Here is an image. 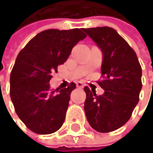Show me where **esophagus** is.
I'll use <instances>...</instances> for the list:
<instances>
[{
  "label": "esophagus",
  "mask_w": 153,
  "mask_h": 153,
  "mask_svg": "<svg viewBox=\"0 0 153 153\" xmlns=\"http://www.w3.org/2000/svg\"><path fill=\"white\" fill-rule=\"evenodd\" d=\"M76 87H78V88H83V87H84V84H83V82H81V81H77Z\"/></svg>",
  "instance_id": "34e87169"
}]
</instances>
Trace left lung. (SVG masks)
<instances>
[{"label": "left lung", "instance_id": "1", "mask_svg": "<svg viewBox=\"0 0 153 153\" xmlns=\"http://www.w3.org/2000/svg\"><path fill=\"white\" fill-rule=\"evenodd\" d=\"M102 51L100 96L84 87V110L90 126L106 133L120 128L129 120L139 102L142 68L133 49L112 27L84 28Z\"/></svg>", "mask_w": 153, "mask_h": 153}]
</instances>
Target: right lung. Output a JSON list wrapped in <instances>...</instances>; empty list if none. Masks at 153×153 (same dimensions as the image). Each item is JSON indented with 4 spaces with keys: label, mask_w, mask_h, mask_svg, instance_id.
Masks as SVG:
<instances>
[{
    "label": "right lung",
    "mask_w": 153,
    "mask_h": 153,
    "mask_svg": "<svg viewBox=\"0 0 153 153\" xmlns=\"http://www.w3.org/2000/svg\"><path fill=\"white\" fill-rule=\"evenodd\" d=\"M82 30H44L18 54L10 74V98L18 117L34 133H53L63 125L76 84L51 90L49 81L72 49L86 37Z\"/></svg>",
    "instance_id": "1"
}]
</instances>
